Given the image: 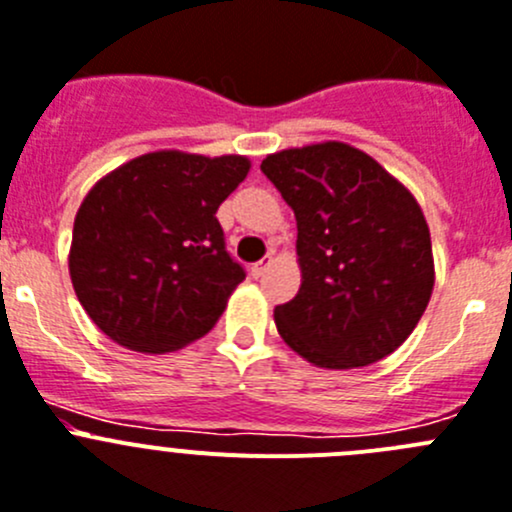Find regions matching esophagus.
<instances>
[{"label": "esophagus", "mask_w": 512, "mask_h": 512, "mask_svg": "<svg viewBox=\"0 0 512 512\" xmlns=\"http://www.w3.org/2000/svg\"><path fill=\"white\" fill-rule=\"evenodd\" d=\"M270 262H273V257H270V255H267L265 260L255 262V265H252V275H255V278H262V275L267 273V267H270Z\"/></svg>", "instance_id": "obj_1"}]
</instances>
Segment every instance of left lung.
Segmentation results:
<instances>
[{"instance_id": "1", "label": "left lung", "mask_w": 512, "mask_h": 512, "mask_svg": "<svg viewBox=\"0 0 512 512\" xmlns=\"http://www.w3.org/2000/svg\"><path fill=\"white\" fill-rule=\"evenodd\" d=\"M260 170L298 222L303 283L275 308L285 344L329 370L388 357L434 290L421 206L377 160L344 142L267 155Z\"/></svg>"}]
</instances>
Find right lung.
<instances>
[{
	"label": "right lung",
	"mask_w": 512,
	"mask_h": 512,
	"mask_svg": "<svg viewBox=\"0 0 512 512\" xmlns=\"http://www.w3.org/2000/svg\"><path fill=\"white\" fill-rule=\"evenodd\" d=\"M242 155L150 153L101 178L73 222L71 280L109 339L170 352L204 336L245 267L227 250L216 209L245 181Z\"/></svg>",
	"instance_id": "obj_1"
}]
</instances>
